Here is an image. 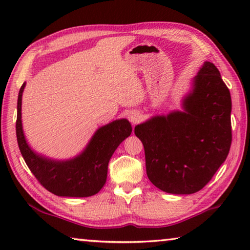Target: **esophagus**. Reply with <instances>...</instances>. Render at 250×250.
Masks as SVG:
<instances>
[{
	"mask_svg": "<svg viewBox=\"0 0 250 250\" xmlns=\"http://www.w3.org/2000/svg\"><path fill=\"white\" fill-rule=\"evenodd\" d=\"M129 120L132 125H137L139 121L141 120V116L138 111H131L129 113Z\"/></svg>",
	"mask_w": 250,
	"mask_h": 250,
	"instance_id": "34e87169",
	"label": "esophagus"
}]
</instances>
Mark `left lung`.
<instances>
[{"mask_svg": "<svg viewBox=\"0 0 250 250\" xmlns=\"http://www.w3.org/2000/svg\"><path fill=\"white\" fill-rule=\"evenodd\" d=\"M231 98L213 62H205L181 109L134 126L146 153V175L170 194H193L225 162L231 145Z\"/></svg>", "mask_w": 250, "mask_h": 250, "instance_id": "8db88e82", "label": "left lung"}]
</instances>
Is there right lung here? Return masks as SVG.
I'll use <instances>...</instances> for the list:
<instances>
[{
	"label": "right lung",
	"instance_id": "obj_1",
	"mask_svg": "<svg viewBox=\"0 0 250 250\" xmlns=\"http://www.w3.org/2000/svg\"><path fill=\"white\" fill-rule=\"evenodd\" d=\"M26 83L21 87L18 99L16 138L21 153L29 170L50 193L62 197H88L98 193L107 181L108 163L120 143L132 132L130 122L122 118L96 130L84 149L74 158H48L32 149L22 125V96Z\"/></svg>",
	"mask_w": 250,
	"mask_h": 250
}]
</instances>
